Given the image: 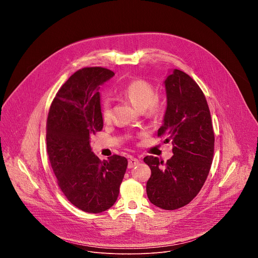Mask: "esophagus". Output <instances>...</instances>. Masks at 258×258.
Returning <instances> with one entry per match:
<instances>
[{
    "label": "esophagus",
    "mask_w": 258,
    "mask_h": 258,
    "mask_svg": "<svg viewBox=\"0 0 258 258\" xmlns=\"http://www.w3.org/2000/svg\"><path fill=\"white\" fill-rule=\"evenodd\" d=\"M140 160L135 158V157H130L128 159V168H133L134 166H136L137 164H139Z\"/></svg>",
    "instance_id": "1"
}]
</instances>
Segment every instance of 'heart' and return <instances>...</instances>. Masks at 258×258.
I'll use <instances>...</instances> for the list:
<instances>
[{
  "instance_id": "obj_1",
  "label": "heart",
  "mask_w": 258,
  "mask_h": 258,
  "mask_svg": "<svg viewBox=\"0 0 258 258\" xmlns=\"http://www.w3.org/2000/svg\"><path fill=\"white\" fill-rule=\"evenodd\" d=\"M120 93L137 108L146 109L149 114H157L163 109V98L155 94V87L147 80H132L120 90ZM101 115L104 121L111 117V103L108 99H105L101 104Z\"/></svg>"
}]
</instances>
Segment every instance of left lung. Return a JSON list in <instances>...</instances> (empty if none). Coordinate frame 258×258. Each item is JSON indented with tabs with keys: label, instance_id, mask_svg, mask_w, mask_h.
Instances as JSON below:
<instances>
[{
	"label": "left lung",
	"instance_id": "1",
	"mask_svg": "<svg viewBox=\"0 0 258 258\" xmlns=\"http://www.w3.org/2000/svg\"><path fill=\"white\" fill-rule=\"evenodd\" d=\"M167 107L158 137L172 142L166 162L146 156L151 176L147 181L150 202L165 210L189 204L208 176L214 153V132L206 98L187 73L174 69L165 81Z\"/></svg>",
	"mask_w": 258,
	"mask_h": 258
}]
</instances>
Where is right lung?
Masks as SVG:
<instances>
[{
	"mask_svg": "<svg viewBox=\"0 0 258 258\" xmlns=\"http://www.w3.org/2000/svg\"><path fill=\"white\" fill-rule=\"evenodd\" d=\"M114 72L103 67L78 70L57 92L47 119V153L67 200L89 213L109 209L117 200L127 159L112 155L101 161L90 137L103 128L100 86Z\"/></svg>",
	"mask_w": 258,
	"mask_h": 258,
	"instance_id": "add662e5",
	"label": "right lung"
}]
</instances>
